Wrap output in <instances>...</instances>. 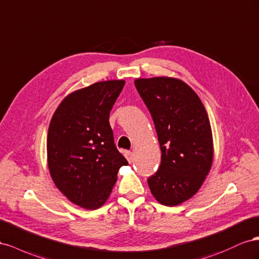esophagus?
<instances>
[{
    "label": "esophagus",
    "mask_w": 259,
    "mask_h": 259,
    "mask_svg": "<svg viewBox=\"0 0 259 259\" xmlns=\"http://www.w3.org/2000/svg\"><path fill=\"white\" fill-rule=\"evenodd\" d=\"M124 156H125V158H127V160L129 161V162H132V160H134V152H125L124 153Z\"/></svg>",
    "instance_id": "esophagus-1"
}]
</instances>
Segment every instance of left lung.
<instances>
[{
	"label": "left lung",
	"instance_id": "left-lung-1",
	"mask_svg": "<svg viewBox=\"0 0 259 259\" xmlns=\"http://www.w3.org/2000/svg\"><path fill=\"white\" fill-rule=\"evenodd\" d=\"M135 84L150 110L161 151L160 166L147 183L160 204L179 205L196 193L210 170L213 145L207 113L179 79L141 78Z\"/></svg>",
	"mask_w": 259,
	"mask_h": 259
}]
</instances>
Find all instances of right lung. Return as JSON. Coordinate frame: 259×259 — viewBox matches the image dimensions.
<instances>
[{
  "instance_id": "1",
  "label": "right lung",
  "mask_w": 259,
  "mask_h": 259,
  "mask_svg": "<svg viewBox=\"0 0 259 259\" xmlns=\"http://www.w3.org/2000/svg\"><path fill=\"white\" fill-rule=\"evenodd\" d=\"M124 85L108 80L66 97L52 117L48 134V165L55 186L70 202L97 209L106 202L121 166L109 113Z\"/></svg>"
}]
</instances>
